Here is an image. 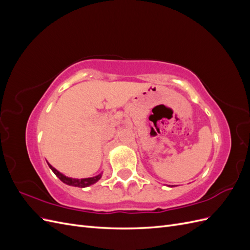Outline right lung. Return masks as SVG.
Here are the masks:
<instances>
[{
    "label": "right lung",
    "mask_w": 250,
    "mask_h": 250,
    "mask_svg": "<svg viewBox=\"0 0 250 250\" xmlns=\"http://www.w3.org/2000/svg\"><path fill=\"white\" fill-rule=\"evenodd\" d=\"M48 163V162H47ZM48 166L50 167V169L54 172L55 175L62 181L63 184L65 185H69V186H72V187H78V188H86V187H89L92 186L94 184H96L98 180H99L101 177H102V173H100L99 175L97 176H94V177H87V178H81V179H78V178H72V177H67L65 176L64 174L60 173L58 170H56L54 167H52V166L48 163Z\"/></svg>",
    "instance_id": "1"
}]
</instances>
